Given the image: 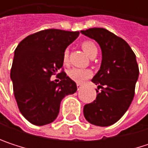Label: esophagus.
I'll use <instances>...</instances> for the list:
<instances>
[{"instance_id": "obj_1", "label": "esophagus", "mask_w": 148, "mask_h": 148, "mask_svg": "<svg viewBox=\"0 0 148 148\" xmlns=\"http://www.w3.org/2000/svg\"><path fill=\"white\" fill-rule=\"evenodd\" d=\"M77 88H78V91H79V90H80V89L82 88V85H81V84H79V83H78V84H77Z\"/></svg>"}]
</instances>
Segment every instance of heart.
<instances>
[{
	"instance_id": "obj_1",
	"label": "heart",
	"mask_w": 148,
	"mask_h": 148,
	"mask_svg": "<svg viewBox=\"0 0 148 148\" xmlns=\"http://www.w3.org/2000/svg\"><path fill=\"white\" fill-rule=\"evenodd\" d=\"M81 48L85 51V53L87 56H92L94 53L98 52V48L96 45L92 41H85L81 44ZM62 61L64 63H67L69 62V52L68 50H65L62 55ZM69 76L71 79L77 83H83L85 80L89 79L92 75V73L88 69H77L74 68L69 71Z\"/></svg>"
}]
</instances>
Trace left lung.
Here are the masks:
<instances>
[{
  "label": "left lung",
  "mask_w": 148,
  "mask_h": 148,
  "mask_svg": "<svg viewBox=\"0 0 148 148\" xmlns=\"http://www.w3.org/2000/svg\"><path fill=\"white\" fill-rule=\"evenodd\" d=\"M101 48L102 62L92 81L99 85L96 99L84 106V116L93 125L107 127L116 123L127 111L134 96L139 77L136 56L123 38L104 28L80 31Z\"/></svg>",
  "instance_id": "8db88e82"
}]
</instances>
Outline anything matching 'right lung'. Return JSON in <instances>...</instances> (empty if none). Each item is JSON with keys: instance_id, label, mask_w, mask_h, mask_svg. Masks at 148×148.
Wrapping results in <instances>:
<instances>
[{"instance_id": "1", "label": "right lung", "mask_w": 148, "mask_h": 148, "mask_svg": "<svg viewBox=\"0 0 148 148\" xmlns=\"http://www.w3.org/2000/svg\"><path fill=\"white\" fill-rule=\"evenodd\" d=\"M79 32L48 29L23 39L14 51L10 78L18 110L31 123L49 124L57 117L62 99L77 91V86L66 73L54 82L63 65L62 55L79 37Z\"/></svg>"}]
</instances>
